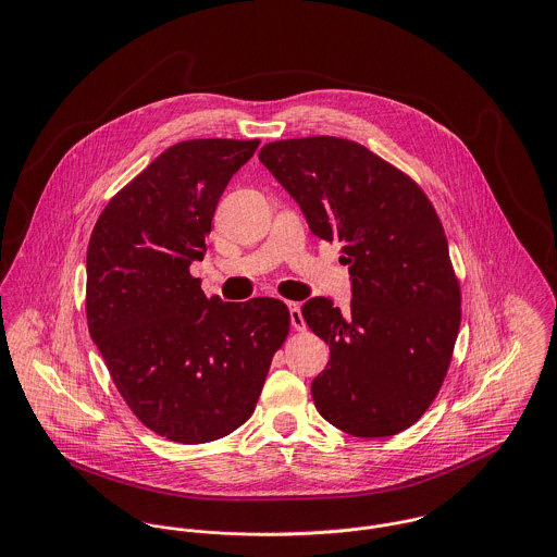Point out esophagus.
<instances>
[{"label":"esophagus","mask_w":557,"mask_h":557,"mask_svg":"<svg viewBox=\"0 0 557 557\" xmlns=\"http://www.w3.org/2000/svg\"><path fill=\"white\" fill-rule=\"evenodd\" d=\"M287 307H289L292 327H294V330H305L307 323H305V318H302V313H300V305H298V302H289Z\"/></svg>","instance_id":"34e87169"}]
</instances>
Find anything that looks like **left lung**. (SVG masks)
I'll return each mask as SVG.
<instances>
[{"label": "left lung", "mask_w": 557, "mask_h": 557, "mask_svg": "<svg viewBox=\"0 0 557 557\" xmlns=\"http://www.w3.org/2000/svg\"><path fill=\"white\" fill-rule=\"evenodd\" d=\"M259 160L349 265V311L323 296L302 307L330 347L311 384L319 413L356 437L405 431L440 393L461 323L437 212L411 177L349 139L274 141Z\"/></svg>", "instance_id": "obj_1"}]
</instances>
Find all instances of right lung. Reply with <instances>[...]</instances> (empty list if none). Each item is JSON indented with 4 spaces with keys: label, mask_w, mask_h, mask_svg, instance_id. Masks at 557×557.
<instances>
[{
    "label": "right lung",
    "mask_w": 557,
    "mask_h": 557,
    "mask_svg": "<svg viewBox=\"0 0 557 557\" xmlns=\"http://www.w3.org/2000/svg\"><path fill=\"white\" fill-rule=\"evenodd\" d=\"M259 141L193 139L166 148L98 216L87 244L89 336L133 413L180 444L221 440L255 411L289 332L276 298H206L216 203Z\"/></svg>",
    "instance_id": "right-lung-1"
}]
</instances>
